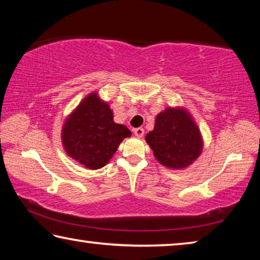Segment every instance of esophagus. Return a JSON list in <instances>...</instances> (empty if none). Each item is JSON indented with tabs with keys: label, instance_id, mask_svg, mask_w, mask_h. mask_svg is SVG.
Masks as SVG:
<instances>
[{
	"label": "esophagus",
	"instance_id": "obj_1",
	"mask_svg": "<svg viewBox=\"0 0 260 260\" xmlns=\"http://www.w3.org/2000/svg\"><path fill=\"white\" fill-rule=\"evenodd\" d=\"M134 134L138 136V138H142L143 134H144V129L142 128V127H139V128H135L134 131Z\"/></svg>",
	"mask_w": 260,
	"mask_h": 260
}]
</instances>
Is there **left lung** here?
Listing matches in <instances>:
<instances>
[{
    "mask_svg": "<svg viewBox=\"0 0 260 260\" xmlns=\"http://www.w3.org/2000/svg\"><path fill=\"white\" fill-rule=\"evenodd\" d=\"M156 159L169 169L191 165L203 150V138L188 110L166 108L156 116L155 127L146 135Z\"/></svg>",
    "mask_w": 260,
    "mask_h": 260,
    "instance_id": "8db88e82",
    "label": "left lung"
}]
</instances>
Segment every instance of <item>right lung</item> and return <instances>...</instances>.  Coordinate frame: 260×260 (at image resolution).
Listing matches in <instances>:
<instances>
[{
    "mask_svg": "<svg viewBox=\"0 0 260 260\" xmlns=\"http://www.w3.org/2000/svg\"><path fill=\"white\" fill-rule=\"evenodd\" d=\"M125 125L113 121L110 105L99 94H88L69 114L61 127V144L68 155L86 169H102L122 140L129 138Z\"/></svg>",
    "mask_w": 260,
    "mask_h": 260,
    "instance_id": "right-lung-1",
    "label": "right lung"
}]
</instances>
